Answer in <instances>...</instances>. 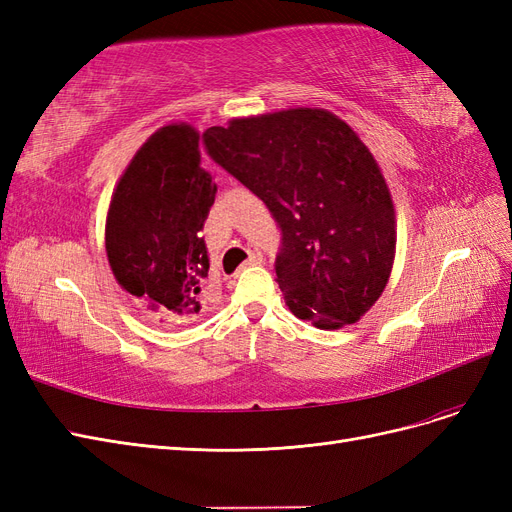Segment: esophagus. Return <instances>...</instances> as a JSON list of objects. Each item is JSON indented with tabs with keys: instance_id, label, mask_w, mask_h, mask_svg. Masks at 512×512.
I'll use <instances>...</instances> for the list:
<instances>
[{
	"instance_id": "obj_1",
	"label": "esophagus",
	"mask_w": 512,
	"mask_h": 512,
	"mask_svg": "<svg viewBox=\"0 0 512 512\" xmlns=\"http://www.w3.org/2000/svg\"><path fill=\"white\" fill-rule=\"evenodd\" d=\"M262 262V252L258 250V247H252L250 250V256H247V260L243 262V267H250V265H260Z\"/></svg>"
}]
</instances>
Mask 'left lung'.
Segmentation results:
<instances>
[{
	"mask_svg": "<svg viewBox=\"0 0 512 512\" xmlns=\"http://www.w3.org/2000/svg\"><path fill=\"white\" fill-rule=\"evenodd\" d=\"M205 147L277 222L275 282L290 312L327 331L359 320L389 282L395 209L348 123L322 108H290L209 128Z\"/></svg>",
	"mask_w": 512,
	"mask_h": 512,
	"instance_id": "left-lung-1",
	"label": "left lung"
}]
</instances>
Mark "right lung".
Masks as SVG:
<instances>
[{
	"label": "right lung",
	"instance_id": "add662e5",
	"mask_svg": "<svg viewBox=\"0 0 512 512\" xmlns=\"http://www.w3.org/2000/svg\"><path fill=\"white\" fill-rule=\"evenodd\" d=\"M198 143L185 123L153 134L119 179L106 218V254L121 288L147 312L175 320L200 312L209 273L200 230L218 185L200 168Z\"/></svg>",
	"mask_w": 512,
	"mask_h": 512
}]
</instances>
